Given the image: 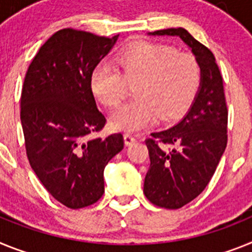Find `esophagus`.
<instances>
[{
  "label": "esophagus",
  "mask_w": 252,
  "mask_h": 252,
  "mask_svg": "<svg viewBox=\"0 0 252 252\" xmlns=\"http://www.w3.org/2000/svg\"><path fill=\"white\" fill-rule=\"evenodd\" d=\"M135 142L137 141H135V138L132 134H129V133H126V134H124V143H126V146H132Z\"/></svg>",
  "instance_id": "34e87169"
}]
</instances>
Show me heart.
<instances>
[{
    "label": "heart",
    "mask_w": 252,
    "mask_h": 252,
    "mask_svg": "<svg viewBox=\"0 0 252 252\" xmlns=\"http://www.w3.org/2000/svg\"><path fill=\"white\" fill-rule=\"evenodd\" d=\"M117 67L100 62L90 73V90L104 106H117L134 86V100L110 115V126L135 133L159 118H178L190 106L200 85V65L192 54L178 53L170 45L138 41L115 58Z\"/></svg>",
    "instance_id": "heart-1"
}]
</instances>
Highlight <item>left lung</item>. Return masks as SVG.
I'll return each mask as SVG.
<instances>
[{
  "label": "left lung",
  "mask_w": 252,
  "mask_h": 252,
  "mask_svg": "<svg viewBox=\"0 0 252 252\" xmlns=\"http://www.w3.org/2000/svg\"><path fill=\"white\" fill-rule=\"evenodd\" d=\"M178 36L200 65V85L189 110L171 128L151 133L147 139L151 165L143 192L151 203L179 209L190 203L211 181L227 146V105L216 58L183 28L148 32ZM170 147V149H167Z\"/></svg>",
  "instance_id": "obj_1"
}]
</instances>
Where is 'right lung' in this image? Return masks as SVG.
<instances>
[{"label":"right lung","mask_w":252,"mask_h":252,"mask_svg":"<svg viewBox=\"0 0 252 252\" xmlns=\"http://www.w3.org/2000/svg\"><path fill=\"white\" fill-rule=\"evenodd\" d=\"M74 29L57 32L30 63L21 93L26 155L50 195L71 209L104 194V168L123 150V135L93 138L105 126L90 73L117 43Z\"/></svg>","instance_id":"1"}]
</instances>
